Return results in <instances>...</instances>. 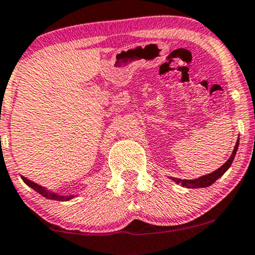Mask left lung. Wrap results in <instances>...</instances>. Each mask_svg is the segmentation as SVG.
Here are the masks:
<instances>
[{
    "label": "left lung",
    "instance_id": "8db88e82",
    "mask_svg": "<svg viewBox=\"0 0 255 255\" xmlns=\"http://www.w3.org/2000/svg\"><path fill=\"white\" fill-rule=\"evenodd\" d=\"M238 145H239V138L237 143H236V146L235 149H233L232 155L230 156V159H228V160L226 161L221 168H218L217 170L213 171V173L207 174V175H204V176H200L194 180H186V179L181 180V179H177V177H170V179L173 180V181H175L176 184H181V186L186 187V189H201V187H208L210 185H212L216 180L220 179V177L231 168V165H232L233 163V159H235L236 156V153H237Z\"/></svg>",
    "mask_w": 255,
    "mask_h": 255
}]
</instances>
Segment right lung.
Segmentation results:
<instances>
[{"instance_id": "add662e5", "label": "right lung", "mask_w": 255, "mask_h": 255, "mask_svg": "<svg viewBox=\"0 0 255 255\" xmlns=\"http://www.w3.org/2000/svg\"><path fill=\"white\" fill-rule=\"evenodd\" d=\"M20 177H22V180L28 185V186L32 187L34 191H37L38 194H40L42 196L47 197V199H49V200H55V201H69V200H71L75 197V195H59V194H56V192H53V191H50V190L45 189V187L40 186V185L35 184V182L30 181V180H28L27 177H24V176H20Z\"/></svg>"}]
</instances>
